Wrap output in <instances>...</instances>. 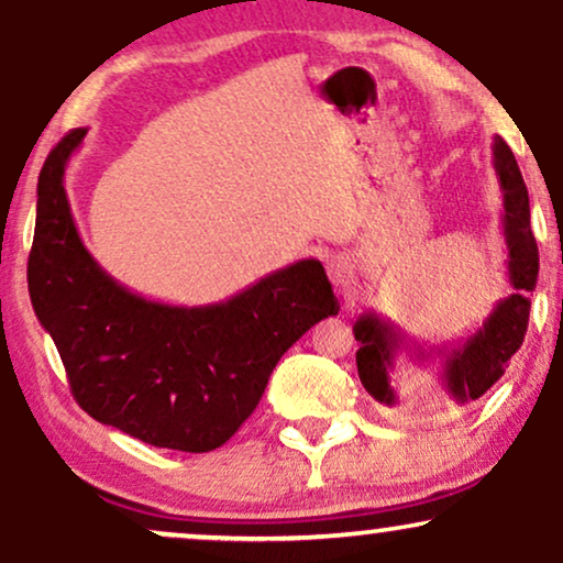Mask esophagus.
I'll list each match as a JSON object with an SVG mask.
<instances>
[{"mask_svg":"<svg viewBox=\"0 0 563 563\" xmlns=\"http://www.w3.org/2000/svg\"><path fill=\"white\" fill-rule=\"evenodd\" d=\"M329 276L334 284H344L350 279V266L342 258H331L329 261Z\"/></svg>","mask_w":563,"mask_h":563,"instance_id":"1","label":"esophagus"}]
</instances>
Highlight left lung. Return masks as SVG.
I'll use <instances>...</instances> for the list:
<instances>
[{"instance_id":"8db88e82","label":"left lung","mask_w":563,"mask_h":563,"mask_svg":"<svg viewBox=\"0 0 563 563\" xmlns=\"http://www.w3.org/2000/svg\"><path fill=\"white\" fill-rule=\"evenodd\" d=\"M494 166L504 192V240L509 250V284L511 292L496 302L494 313L485 318L481 329L456 344L430 346V357H441V378L446 394L456 405L481 399L498 378L504 367L525 342L530 321V295L538 284V242L530 229V198L519 172L517 158L504 137H494ZM357 350V373L365 391L380 405H397V391L391 386L394 360L401 350H415L418 360H428L422 346H409L401 331L388 318L363 313L352 325Z\"/></svg>"}]
</instances>
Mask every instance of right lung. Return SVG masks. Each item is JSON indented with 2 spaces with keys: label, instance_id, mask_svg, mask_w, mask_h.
Listing matches in <instances>:
<instances>
[{
  "label": "right lung",
  "instance_id": "right-lung-1",
  "mask_svg": "<svg viewBox=\"0 0 563 563\" xmlns=\"http://www.w3.org/2000/svg\"><path fill=\"white\" fill-rule=\"evenodd\" d=\"M86 133L62 137L38 175L33 310L90 418L158 449H219L258 407L284 352L339 313L334 289L321 261L305 258L213 305L130 292L93 261L69 211L65 169Z\"/></svg>",
  "mask_w": 563,
  "mask_h": 563
}]
</instances>
